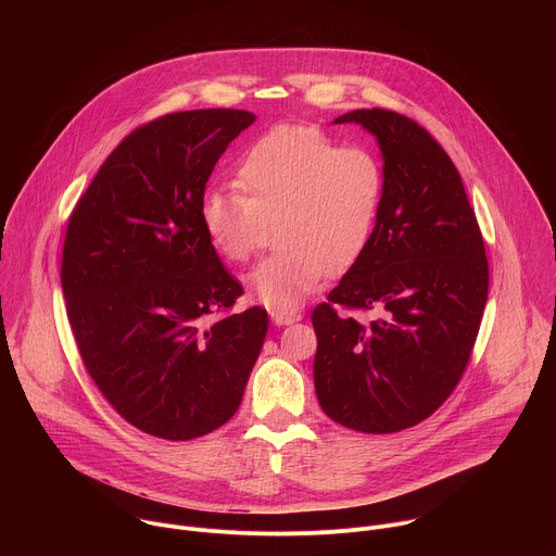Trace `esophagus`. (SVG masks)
Segmentation results:
<instances>
[{"instance_id": "obj_1", "label": "esophagus", "mask_w": 556, "mask_h": 556, "mask_svg": "<svg viewBox=\"0 0 556 556\" xmlns=\"http://www.w3.org/2000/svg\"><path fill=\"white\" fill-rule=\"evenodd\" d=\"M270 319L277 326H288V324H296L301 319L299 309H290V307H273L270 309Z\"/></svg>"}]
</instances>
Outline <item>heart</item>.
<instances>
[{
    "label": "heart",
    "mask_w": 556,
    "mask_h": 556,
    "mask_svg": "<svg viewBox=\"0 0 556 556\" xmlns=\"http://www.w3.org/2000/svg\"><path fill=\"white\" fill-rule=\"evenodd\" d=\"M240 193L211 191L200 206L215 253L242 266L275 228L268 255L247 279L270 307H292L326 277L365 255L384 202V169L365 147H341L314 125H273L235 165Z\"/></svg>",
    "instance_id": "heart-1"
}]
</instances>
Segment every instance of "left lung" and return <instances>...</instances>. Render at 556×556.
Returning <instances> with one entry per match:
<instances>
[{
  "label": "left lung",
  "instance_id": "1",
  "mask_svg": "<svg viewBox=\"0 0 556 556\" xmlns=\"http://www.w3.org/2000/svg\"><path fill=\"white\" fill-rule=\"evenodd\" d=\"M334 123L378 138L384 202L365 255L312 312L316 399L348 429L395 433L435 414L464 376L489 296L484 237L422 125L382 108ZM352 311L377 316L361 323Z\"/></svg>",
  "mask_w": 556,
  "mask_h": 556
}]
</instances>
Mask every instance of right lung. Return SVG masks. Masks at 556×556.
Returning <instances> with one entry per match:
<instances>
[{"instance_id": "add662e5", "label": "right lung", "mask_w": 556, "mask_h": 556, "mask_svg": "<svg viewBox=\"0 0 556 556\" xmlns=\"http://www.w3.org/2000/svg\"><path fill=\"white\" fill-rule=\"evenodd\" d=\"M244 110L157 116L121 140L78 198L61 288L81 361L131 427L193 440L228 422L268 332L202 228L206 182ZM208 315H215L213 323Z\"/></svg>"}]
</instances>
